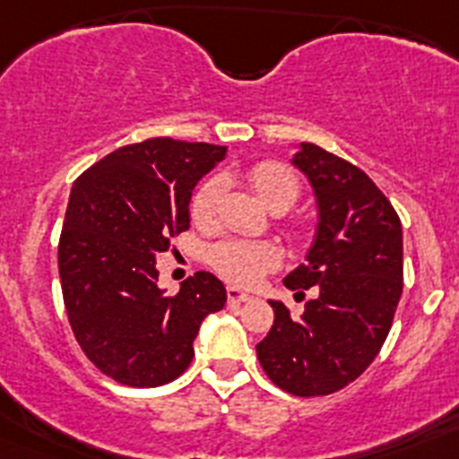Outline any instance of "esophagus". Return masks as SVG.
<instances>
[{
    "instance_id": "1",
    "label": "esophagus",
    "mask_w": 459,
    "mask_h": 459,
    "mask_svg": "<svg viewBox=\"0 0 459 459\" xmlns=\"http://www.w3.org/2000/svg\"><path fill=\"white\" fill-rule=\"evenodd\" d=\"M248 301H253V296L237 290V287H227V303H230V306H238V303H248Z\"/></svg>"
}]
</instances>
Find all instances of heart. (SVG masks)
<instances>
[{"instance_id":"1","label":"heart","mask_w":459,"mask_h":459,"mask_svg":"<svg viewBox=\"0 0 459 459\" xmlns=\"http://www.w3.org/2000/svg\"><path fill=\"white\" fill-rule=\"evenodd\" d=\"M248 181L262 204L271 206L273 202L294 204L299 197V179L290 168L275 160L257 163L248 172ZM222 195V181L211 177L197 188L190 202V216L197 225H211L216 218L218 202ZM211 266L232 285L250 287L255 285L266 271L278 264L280 253L273 243L264 241H222L211 250Z\"/></svg>"}]
</instances>
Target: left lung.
<instances>
[{"label": "left lung", "mask_w": 459, "mask_h": 459, "mask_svg": "<svg viewBox=\"0 0 459 459\" xmlns=\"http://www.w3.org/2000/svg\"><path fill=\"white\" fill-rule=\"evenodd\" d=\"M291 165L310 181L317 230L306 264L285 278L310 290L301 317L280 301L257 359L291 395H328L360 377L379 354L403 296V225L386 195L363 169L301 142ZM303 294V291H299Z\"/></svg>", "instance_id": "obj_1"}]
</instances>
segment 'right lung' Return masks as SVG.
Instances as JSON below:
<instances>
[{
  "instance_id": "add662e5",
  "label": "right lung",
  "mask_w": 459,
  "mask_h": 459,
  "mask_svg": "<svg viewBox=\"0 0 459 459\" xmlns=\"http://www.w3.org/2000/svg\"><path fill=\"white\" fill-rule=\"evenodd\" d=\"M227 147L172 137L108 153L73 184L59 238V278L75 340L109 379L163 386L193 360L225 285L197 271L177 294L158 287V253L190 227V195Z\"/></svg>"
}]
</instances>
